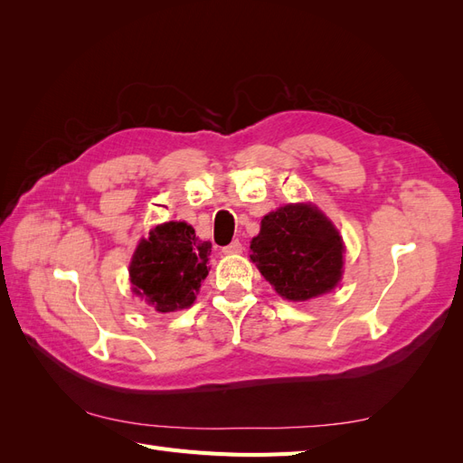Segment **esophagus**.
Segmentation results:
<instances>
[{
	"instance_id": "esophagus-1",
	"label": "esophagus",
	"mask_w": 463,
	"mask_h": 463,
	"mask_svg": "<svg viewBox=\"0 0 463 463\" xmlns=\"http://www.w3.org/2000/svg\"><path fill=\"white\" fill-rule=\"evenodd\" d=\"M222 250H223V255H240L241 250H243V245L235 240V241H232L230 245L223 247Z\"/></svg>"
}]
</instances>
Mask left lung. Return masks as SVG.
Masks as SVG:
<instances>
[{
    "label": "left lung",
    "mask_w": 463,
    "mask_h": 463,
    "mask_svg": "<svg viewBox=\"0 0 463 463\" xmlns=\"http://www.w3.org/2000/svg\"><path fill=\"white\" fill-rule=\"evenodd\" d=\"M249 257L288 301H309L332 291L344 272L340 232L325 213L307 203L266 214Z\"/></svg>",
    "instance_id": "obj_1"
}]
</instances>
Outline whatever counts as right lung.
Instances as JSON below:
<instances>
[{
	"mask_svg": "<svg viewBox=\"0 0 463 463\" xmlns=\"http://www.w3.org/2000/svg\"><path fill=\"white\" fill-rule=\"evenodd\" d=\"M213 243L201 241L185 222H165L141 240L129 264L135 296L158 313L187 309L197 299L201 282L208 276Z\"/></svg>",
	"mask_w": 463,
	"mask_h": 463,
	"instance_id": "add662e5",
	"label": "right lung"
}]
</instances>
